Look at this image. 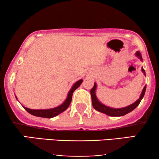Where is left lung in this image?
Masks as SVG:
<instances>
[{
	"label": "left lung",
	"instance_id": "left-lung-1",
	"mask_svg": "<svg viewBox=\"0 0 159 159\" xmlns=\"http://www.w3.org/2000/svg\"><path fill=\"white\" fill-rule=\"evenodd\" d=\"M136 56H138V58H140V59L142 61V56H141V54L139 51L135 53ZM142 71L143 74L145 75V72L144 69L142 67ZM97 85L96 83L95 82L94 86L93 88L91 89L90 90V94H91V98H92V103H93V108H95V110H97L98 111H100L101 113H103L108 116H124V115L128 114V113L131 112L132 111H133L134 108H135L137 106H138L139 104H140L141 100L143 99V96H144L145 93V90H146V85L144 87L143 90L141 93V95L140 98L138 101H136L134 103H133L131 105L127 106V107L125 108H111L108 107V106H106L104 105V104L101 103V102L98 101V99L97 98L96 95H95V90H96Z\"/></svg>",
	"mask_w": 159,
	"mask_h": 159
}]
</instances>
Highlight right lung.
Returning a JSON list of instances; mask_svg holds the SVG:
<instances>
[{
  "label": "right lung",
  "instance_id": "1",
  "mask_svg": "<svg viewBox=\"0 0 159 159\" xmlns=\"http://www.w3.org/2000/svg\"><path fill=\"white\" fill-rule=\"evenodd\" d=\"M82 81H83V80H80L79 81L75 82V84L72 86V88H71V90H69L68 95H67V98L65 100V101L61 104V105L58 106L57 107L53 108H50V109L35 110V109H30V108L25 107V106H22L28 113H30V114L33 115V116H38V117H43V118H53V117L56 116L57 115L61 114V113L64 111L69 107V104H70L71 101V98H72V95H73L74 91H75L77 88H79L80 84H82Z\"/></svg>",
  "mask_w": 159,
  "mask_h": 159
}]
</instances>
